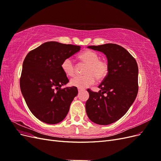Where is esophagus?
Listing matches in <instances>:
<instances>
[{"label":"esophagus","mask_w":161,"mask_h":161,"mask_svg":"<svg viewBox=\"0 0 161 161\" xmlns=\"http://www.w3.org/2000/svg\"><path fill=\"white\" fill-rule=\"evenodd\" d=\"M78 91H79V92L80 93V92H81L82 91V90L80 89H78Z\"/></svg>","instance_id":"34e87169"}]
</instances>
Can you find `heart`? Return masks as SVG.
I'll return each mask as SVG.
<instances>
[{"mask_svg": "<svg viewBox=\"0 0 161 161\" xmlns=\"http://www.w3.org/2000/svg\"><path fill=\"white\" fill-rule=\"evenodd\" d=\"M82 62L86 64L85 70V75L77 76L70 80L71 85L79 89H85L93 84L96 80H103L108 74V63L104 60L99 59L97 53L92 50H86L79 56ZM62 69L64 74L73 76L76 74V66L71 58H68L63 60Z\"/></svg>", "mask_w": 161, "mask_h": 161, "instance_id": "b5f03b06", "label": "heart"}]
</instances>
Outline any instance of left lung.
<instances>
[{
  "mask_svg": "<svg viewBox=\"0 0 161 161\" xmlns=\"http://www.w3.org/2000/svg\"><path fill=\"white\" fill-rule=\"evenodd\" d=\"M88 47L104 53L109 71L99 85L98 92L87 89L89 98L86 102V112L92 122L108 125L123 117L137 96L138 64L125 48L115 43Z\"/></svg>",
  "mask_w": 161,
  "mask_h": 161,
  "instance_id": "obj_1",
  "label": "left lung"
}]
</instances>
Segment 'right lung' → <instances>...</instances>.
Masks as SVG:
<instances>
[{
    "label": "right lung",
    "mask_w": 161,
    "mask_h": 161,
    "mask_svg": "<svg viewBox=\"0 0 161 161\" xmlns=\"http://www.w3.org/2000/svg\"><path fill=\"white\" fill-rule=\"evenodd\" d=\"M80 48L79 46L48 42L30 51L24 60L21 91L28 108L43 122L58 124L69 113L78 90L75 86L61 88L69 82L61 65L63 60Z\"/></svg>",
    "instance_id": "add662e5"
}]
</instances>
